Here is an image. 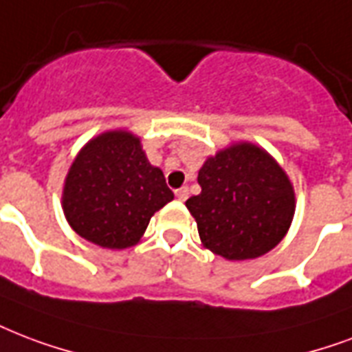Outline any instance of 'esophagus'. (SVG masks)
I'll return each instance as SVG.
<instances>
[{
  "label": "esophagus",
  "mask_w": 352,
  "mask_h": 352,
  "mask_svg": "<svg viewBox=\"0 0 352 352\" xmlns=\"http://www.w3.org/2000/svg\"><path fill=\"white\" fill-rule=\"evenodd\" d=\"M175 195L179 201H186L188 199V188L182 186V188H179V190H175Z\"/></svg>",
  "instance_id": "34e87169"
}]
</instances>
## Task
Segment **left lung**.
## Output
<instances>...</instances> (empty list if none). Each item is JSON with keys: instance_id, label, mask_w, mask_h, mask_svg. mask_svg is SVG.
I'll return each mask as SVG.
<instances>
[{"instance_id": "obj_1", "label": "left lung", "mask_w": 352, "mask_h": 352, "mask_svg": "<svg viewBox=\"0 0 352 352\" xmlns=\"http://www.w3.org/2000/svg\"><path fill=\"white\" fill-rule=\"evenodd\" d=\"M199 195L186 201L206 249L227 260L258 258L288 232L294 186L277 160L254 144H234L199 170Z\"/></svg>"}]
</instances>
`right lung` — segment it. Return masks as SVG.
<instances>
[{"mask_svg": "<svg viewBox=\"0 0 352 352\" xmlns=\"http://www.w3.org/2000/svg\"><path fill=\"white\" fill-rule=\"evenodd\" d=\"M173 199L164 173L149 164L140 138L109 131L75 157L63 192L69 227L99 248L136 245L149 219Z\"/></svg>", "mask_w": 352, "mask_h": 352, "instance_id": "add662e5", "label": "right lung"}]
</instances>
